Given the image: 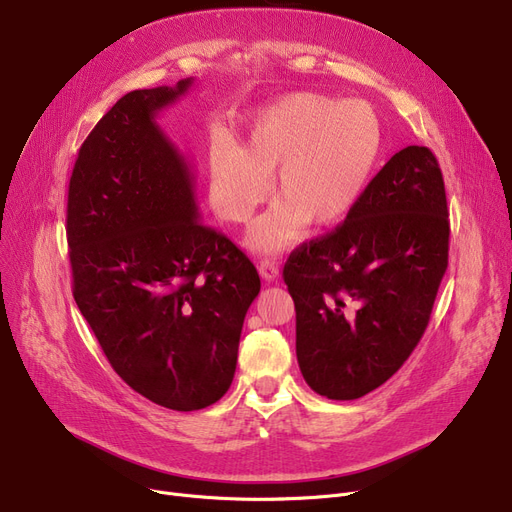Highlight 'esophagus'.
I'll list each match as a JSON object with an SVG mask.
<instances>
[{"instance_id": "obj_1", "label": "esophagus", "mask_w": 512, "mask_h": 512, "mask_svg": "<svg viewBox=\"0 0 512 512\" xmlns=\"http://www.w3.org/2000/svg\"><path fill=\"white\" fill-rule=\"evenodd\" d=\"M259 274L265 282H274L280 274V267L276 259H261L259 261Z\"/></svg>"}]
</instances>
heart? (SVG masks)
<instances>
[{"label": "heart", "mask_w": 512, "mask_h": 512, "mask_svg": "<svg viewBox=\"0 0 512 512\" xmlns=\"http://www.w3.org/2000/svg\"><path fill=\"white\" fill-rule=\"evenodd\" d=\"M382 149V126L361 99L292 93L259 110L240 147L209 149L211 203L224 222H249L270 195L278 205L251 228L249 245L276 253L305 226L342 222L365 193Z\"/></svg>", "instance_id": "obj_1"}]
</instances>
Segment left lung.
I'll use <instances>...</instances> for the list:
<instances>
[{"instance_id": "left-lung-1", "label": "left lung", "mask_w": 512, "mask_h": 512, "mask_svg": "<svg viewBox=\"0 0 512 512\" xmlns=\"http://www.w3.org/2000/svg\"><path fill=\"white\" fill-rule=\"evenodd\" d=\"M448 205L436 155L405 147L346 220L284 265L305 382L332 400L382 386L421 340L448 267Z\"/></svg>"}]
</instances>
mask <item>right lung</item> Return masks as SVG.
<instances>
[{
  "label": "right lung",
  "mask_w": 512,
  "mask_h": 512,
  "mask_svg": "<svg viewBox=\"0 0 512 512\" xmlns=\"http://www.w3.org/2000/svg\"><path fill=\"white\" fill-rule=\"evenodd\" d=\"M191 85L118 99L78 151L66 209L80 313L120 378L172 411L228 392L261 288L251 259L199 220L195 176L155 124Z\"/></svg>",
  "instance_id": "1"
}]
</instances>
